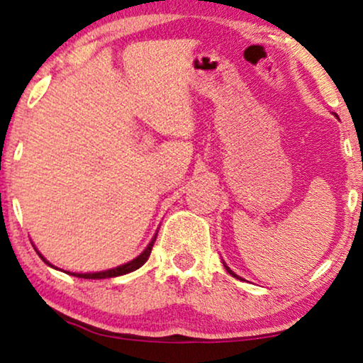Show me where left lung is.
I'll use <instances>...</instances> for the list:
<instances>
[{"label":"left lung","instance_id":"8db88e82","mask_svg":"<svg viewBox=\"0 0 363 363\" xmlns=\"http://www.w3.org/2000/svg\"><path fill=\"white\" fill-rule=\"evenodd\" d=\"M334 116H335V117H339V116H337V113H334ZM362 201H363V195H362ZM223 264H225V269H226L228 272H230V274H231V276H235V277H240V276H236V274H235V272H233V271L230 269V267H228V266H226V262H223Z\"/></svg>","mask_w":363,"mask_h":363}]
</instances>
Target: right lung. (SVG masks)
Returning <instances> with one entry per match:
<instances>
[{
  "label": "right lung",
  "instance_id": "obj_1",
  "mask_svg": "<svg viewBox=\"0 0 363 363\" xmlns=\"http://www.w3.org/2000/svg\"><path fill=\"white\" fill-rule=\"evenodd\" d=\"M157 233H158V231H157ZM157 233H155V235H153L152 241L148 242V246L145 247V250H143L137 257H133L132 261L125 262V264H121V266H117V267H112V269L97 271V272H69V271H67V274L76 276V277H82V279H108V277H117V276L128 274V272L135 271V269H138V267H140V266L145 264L147 259H148V256H150V252H152L153 242H155V240H157ZM34 250H36V246H34ZM36 252L39 255V257H41V259H43L44 262H46L48 266L54 267V266L51 264V262H49V261L46 259V257H44V256L41 255V252H39L38 250H36ZM54 269H57V267H54Z\"/></svg>",
  "mask_w": 363,
  "mask_h": 363
}]
</instances>
